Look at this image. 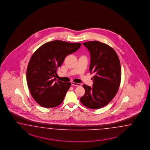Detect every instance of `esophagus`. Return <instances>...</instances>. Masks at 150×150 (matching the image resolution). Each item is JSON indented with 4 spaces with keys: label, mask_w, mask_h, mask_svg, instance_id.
Masks as SVG:
<instances>
[{
    "label": "esophagus",
    "mask_w": 150,
    "mask_h": 150,
    "mask_svg": "<svg viewBox=\"0 0 150 150\" xmlns=\"http://www.w3.org/2000/svg\"><path fill=\"white\" fill-rule=\"evenodd\" d=\"M71 85L74 86H76V87H78V86H81V83H75V82H71Z\"/></svg>",
    "instance_id": "obj_1"
}]
</instances>
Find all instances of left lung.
Returning a JSON list of instances; mask_svg holds the SVG:
<instances>
[{"mask_svg":"<svg viewBox=\"0 0 150 150\" xmlns=\"http://www.w3.org/2000/svg\"><path fill=\"white\" fill-rule=\"evenodd\" d=\"M90 53L89 71L95 75L92 87L83 85L85 94L81 103L92 109H100L112 100L120 85L121 64L115 51L109 45L98 41L82 43Z\"/></svg>","mask_w":150,"mask_h":150,"instance_id":"8db88e82","label":"left lung"}]
</instances>
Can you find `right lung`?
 Here are the masks:
<instances>
[{
  "instance_id": "obj_1",
  "label": "right lung",
  "mask_w": 150,
  "mask_h": 150,
  "mask_svg": "<svg viewBox=\"0 0 150 150\" xmlns=\"http://www.w3.org/2000/svg\"><path fill=\"white\" fill-rule=\"evenodd\" d=\"M81 46L79 42L52 41L42 45L33 53L27 69V82L32 96L40 105L54 108L63 102L71 83L56 80L57 69L66 56Z\"/></svg>"
}]
</instances>
